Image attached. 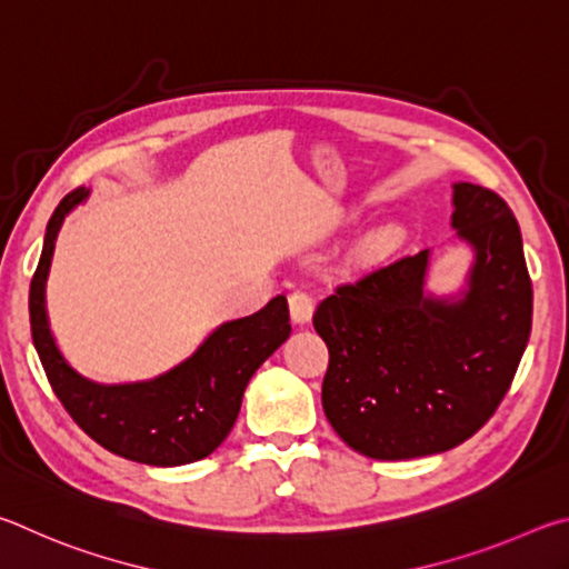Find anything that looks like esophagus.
<instances>
[{
    "label": "esophagus",
    "instance_id": "obj_1",
    "mask_svg": "<svg viewBox=\"0 0 569 569\" xmlns=\"http://www.w3.org/2000/svg\"><path fill=\"white\" fill-rule=\"evenodd\" d=\"M312 312H315V300H312V297L307 295V292H302V290H295L290 295V315H292V320L297 325H305V322L312 320Z\"/></svg>",
    "mask_w": 569,
    "mask_h": 569
}]
</instances>
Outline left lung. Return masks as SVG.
Segmentation results:
<instances>
[{
	"instance_id": "left-lung-1",
	"label": "left lung",
	"mask_w": 569,
	"mask_h": 569,
	"mask_svg": "<svg viewBox=\"0 0 569 569\" xmlns=\"http://www.w3.org/2000/svg\"><path fill=\"white\" fill-rule=\"evenodd\" d=\"M452 227L475 247L460 302L425 297L427 252L335 287L312 325L330 350L322 407L372 460L447 452L505 400L532 330L520 224L492 189L455 184Z\"/></svg>"
}]
</instances>
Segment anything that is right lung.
<instances>
[{"mask_svg": "<svg viewBox=\"0 0 569 569\" xmlns=\"http://www.w3.org/2000/svg\"><path fill=\"white\" fill-rule=\"evenodd\" d=\"M87 192L77 187L49 217L44 247L29 284V325L59 402L97 445L132 462L174 467L212 455L234 427L247 382L292 332L282 295L262 310L227 322L172 372L152 382L97 385L59 355L47 325L44 282L64 214Z\"/></svg>", "mask_w": 569, "mask_h": 569, "instance_id": "add662e5", "label": "right lung"}]
</instances>
